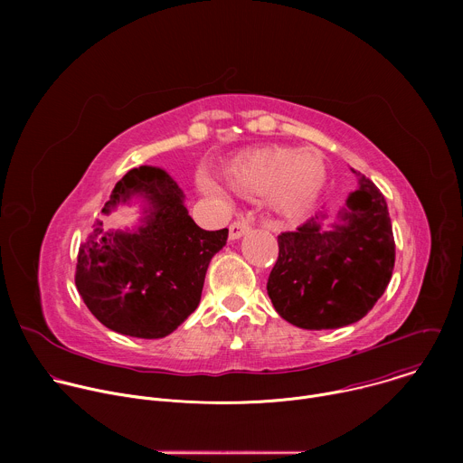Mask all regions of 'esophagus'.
I'll use <instances>...</instances> for the list:
<instances>
[{
  "mask_svg": "<svg viewBox=\"0 0 463 463\" xmlns=\"http://www.w3.org/2000/svg\"><path fill=\"white\" fill-rule=\"evenodd\" d=\"M249 229H250L249 222H247L245 218H240V220H236V222L231 223V227H229V238H231V240H240L243 234L249 232Z\"/></svg>",
  "mask_w": 463,
  "mask_h": 463,
  "instance_id": "1",
  "label": "esophagus"
}]
</instances>
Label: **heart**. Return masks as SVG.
Here are the masks:
<instances>
[{
    "mask_svg": "<svg viewBox=\"0 0 463 463\" xmlns=\"http://www.w3.org/2000/svg\"><path fill=\"white\" fill-rule=\"evenodd\" d=\"M227 184L243 197H266L268 207L284 220L304 218L326 184L327 168L313 146H263L236 154L223 165ZM197 186L211 197H225V188L211 175L197 177Z\"/></svg>",
    "mask_w": 463,
    "mask_h": 463,
    "instance_id": "obj_1",
    "label": "heart"
}]
</instances>
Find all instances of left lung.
I'll return each mask as SVG.
<instances>
[{"mask_svg":"<svg viewBox=\"0 0 463 463\" xmlns=\"http://www.w3.org/2000/svg\"><path fill=\"white\" fill-rule=\"evenodd\" d=\"M337 222L320 211L295 232L279 236L268 280L277 313L304 329H335L361 320L384 293L395 243L384 195L363 174Z\"/></svg>","mask_w":463,"mask_h":463,"instance_id":"8db88e82","label":"left lung"}]
</instances>
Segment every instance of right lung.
Wrapping results in <instances>:
<instances>
[{
    "label": "right lung",
    "mask_w": 463,
    "mask_h": 463,
    "mask_svg": "<svg viewBox=\"0 0 463 463\" xmlns=\"http://www.w3.org/2000/svg\"><path fill=\"white\" fill-rule=\"evenodd\" d=\"M139 203L136 227L99 222L80 245L75 284L88 309L113 332L161 339L202 300L213 256L229 231H203L188 216L179 184L157 166L129 170L113 188L102 214Z\"/></svg>",
    "instance_id": "right-lung-1"
}]
</instances>
